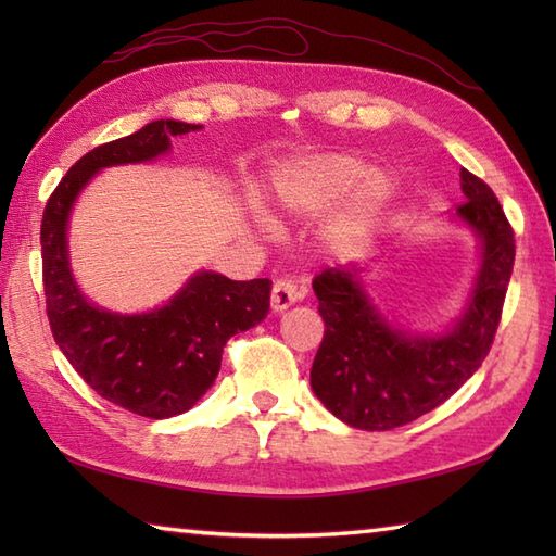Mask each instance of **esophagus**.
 <instances>
[{
	"label": "esophagus",
	"mask_w": 556,
	"mask_h": 556,
	"mask_svg": "<svg viewBox=\"0 0 556 556\" xmlns=\"http://www.w3.org/2000/svg\"><path fill=\"white\" fill-rule=\"evenodd\" d=\"M305 296V291L296 285V281L291 279H277L275 285H271V296H269V303H271V311H287L289 305H293L296 301H301Z\"/></svg>",
	"instance_id": "obj_1"
}]
</instances>
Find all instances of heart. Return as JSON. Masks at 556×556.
I'll return each instance as SVG.
<instances>
[{"label":"heart","instance_id":"obj_1","mask_svg":"<svg viewBox=\"0 0 556 556\" xmlns=\"http://www.w3.org/2000/svg\"><path fill=\"white\" fill-rule=\"evenodd\" d=\"M392 176L370 169V162L349 152H327L293 164L281 176V198L299 215H325L346 198L339 229L346 236L372 227L392 198Z\"/></svg>","mask_w":556,"mask_h":556}]
</instances>
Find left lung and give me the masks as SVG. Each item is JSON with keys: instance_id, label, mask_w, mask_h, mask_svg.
I'll use <instances>...</instances> for the list:
<instances>
[{"instance_id": "left-lung-1", "label": "left lung", "mask_w": 556, "mask_h": 556, "mask_svg": "<svg viewBox=\"0 0 556 556\" xmlns=\"http://www.w3.org/2000/svg\"><path fill=\"white\" fill-rule=\"evenodd\" d=\"M466 203L456 215L482 239V267L470 305L444 337L389 327L358 281L356 267H327L313 279L325 337L311 384L329 413L358 430H394L430 413L473 375L492 349L509 287L516 241L492 188L460 169Z\"/></svg>"}]
</instances>
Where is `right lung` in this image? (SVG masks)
I'll return each instance as SVG.
<instances>
[{
	"mask_svg": "<svg viewBox=\"0 0 556 556\" xmlns=\"http://www.w3.org/2000/svg\"><path fill=\"white\" fill-rule=\"evenodd\" d=\"M198 124L160 119L98 146L71 167L42 212V285L47 320L66 361L96 392L143 418H172L193 408L215 382L227 341L265 320L269 279L231 281L200 271L160 311L114 315L88 303L68 269L66 219L80 188L112 164L148 162L169 138Z\"/></svg>",
	"mask_w": 556,
	"mask_h": 556,
	"instance_id": "1",
	"label": "right lung"
}]
</instances>
